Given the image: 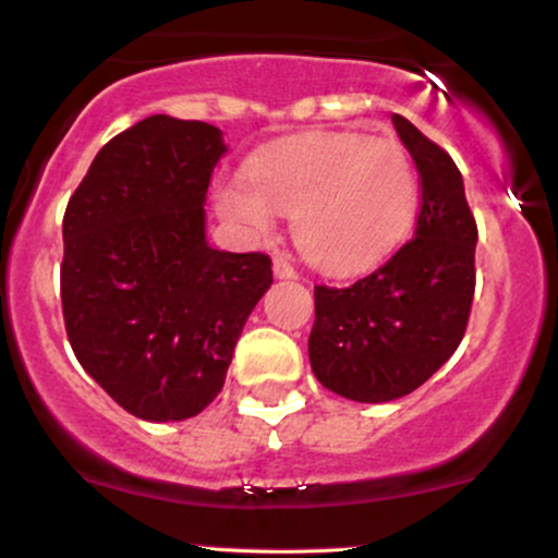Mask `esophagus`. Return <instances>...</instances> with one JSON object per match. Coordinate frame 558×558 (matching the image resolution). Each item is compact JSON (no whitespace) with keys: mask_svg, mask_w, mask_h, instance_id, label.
<instances>
[{"mask_svg":"<svg viewBox=\"0 0 558 558\" xmlns=\"http://www.w3.org/2000/svg\"><path fill=\"white\" fill-rule=\"evenodd\" d=\"M272 270H275V278H280V280L296 278V270H293L291 257H286V254H278V257H275Z\"/></svg>","mask_w":558,"mask_h":558,"instance_id":"1","label":"esophagus"}]
</instances>
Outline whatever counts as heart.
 I'll return each mask as SVG.
<instances>
[{"label":"heart","instance_id":"heart-1","mask_svg":"<svg viewBox=\"0 0 558 558\" xmlns=\"http://www.w3.org/2000/svg\"><path fill=\"white\" fill-rule=\"evenodd\" d=\"M417 172L396 141L364 133H317L267 151L248 181L217 185V213L246 230L296 217V243L317 270L356 275L380 265L417 213Z\"/></svg>","mask_w":558,"mask_h":558}]
</instances>
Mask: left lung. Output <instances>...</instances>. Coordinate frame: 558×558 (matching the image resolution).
Segmentation results:
<instances>
[{
  "label": "left lung",
  "instance_id": "8db88e82",
  "mask_svg": "<svg viewBox=\"0 0 558 558\" xmlns=\"http://www.w3.org/2000/svg\"><path fill=\"white\" fill-rule=\"evenodd\" d=\"M420 172V215L409 239L349 288L315 286L312 373L362 403L393 401L438 373L462 343L475 296L477 222L448 151L393 114Z\"/></svg>",
  "mask_w": 558,
  "mask_h": 558
}]
</instances>
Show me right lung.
Returning a JSON list of instances; mask_svg holds the SVG:
<instances>
[{
	"instance_id": "obj_1",
	"label": "right lung",
	"mask_w": 558,
	"mask_h": 558,
	"mask_svg": "<svg viewBox=\"0 0 558 558\" xmlns=\"http://www.w3.org/2000/svg\"><path fill=\"white\" fill-rule=\"evenodd\" d=\"M220 128L151 114L107 141L70 196L62 315L81 367L133 417H196L272 283L267 254L217 252L204 202Z\"/></svg>"
}]
</instances>
